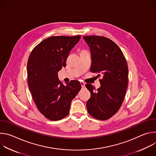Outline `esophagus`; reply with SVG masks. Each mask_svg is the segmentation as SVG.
Listing matches in <instances>:
<instances>
[{
  "label": "esophagus",
  "mask_w": 156,
  "mask_h": 156,
  "mask_svg": "<svg viewBox=\"0 0 156 156\" xmlns=\"http://www.w3.org/2000/svg\"><path fill=\"white\" fill-rule=\"evenodd\" d=\"M80 84H81V86L82 87H84L85 86V83H83V82H80Z\"/></svg>",
  "instance_id": "obj_1"
}]
</instances>
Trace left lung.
Segmentation results:
<instances>
[{
	"label": "left lung",
	"mask_w": 156,
	"mask_h": 156,
	"mask_svg": "<svg viewBox=\"0 0 156 156\" xmlns=\"http://www.w3.org/2000/svg\"><path fill=\"white\" fill-rule=\"evenodd\" d=\"M83 38L90 49V71L102 77L97 90L92 84H86L91 93L86 102L87 112L96 119L107 120L118 112L123 103L128 86L127 63L120 49L110 39L99 36Z\"/></svg>",
	"instance_id": "left-lung-1"
}]
</instances>
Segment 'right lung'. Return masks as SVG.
<instances>
[{"mask_svg": "<svg viewBox=\"0 0 156 156\" xmlns=\"http://www.w3.org/2000/svg\"><path fill=\"white\" fill-rule=\"evenodd\" d=\"M80 37H49L37 44L29 57L30 91L40 112L51 120H59L69 115L71 102L81 90L78 81L64 85L58 78V72L66 66V58Z\"/></svg>", "mask_w": 156, "mask_h": 156, "instance_id": "1", "label": "right lung"}]
</instances>
